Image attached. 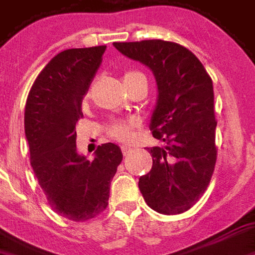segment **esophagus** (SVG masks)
Returning <instances> with one entry per match:
<instances>
[{
    "instance_id": "34e87169",
    "label": "esophagus",
    "mask_w": 255,
    "mask_h": 255,
    "mask_svg": "<svg viewBox=\"0 0 255 255\" xmlns=\"http://www.w3.org/2000/svg\"><path fill=\"white\" fill-rule=\"evenodd\" d=\"M131 147H129V146H127V144H123L122 146V151H123V154L124 155H127L128 153H129V151H131Z\"/></svg>"
}]
</instances>
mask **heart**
<instances>
[{
    "label": "heart",
    "instance_id": "obj_1",
    "mask_svg": "<svg viewBox=\"0 0 255 255\" xmlns=\"http://www.w3.org/2000/svg\"><path fill=\"white\" fill-rule=\"evenodd\" d=\"M139 75H142V73L136 72V71H128V72L123 75V82H128V80L136 78ZM109 132L115 139L127 142V140L131 139V124H128V123H116V124L112 126Z\"/></svg>",
    "mask_w": 255,
    "mask_h": 255
}]
</instances>
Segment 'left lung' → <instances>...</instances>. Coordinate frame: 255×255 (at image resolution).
Wrapping results in <instances>:
<instances>
[{
  "mask_svg": "<svg viewBox=\"0 0 255 255\" xmlns=\"http://www.w3.org/2000/svg\"><path fill=\"white\" fill-rule=\"evenodd\" d=\"M113 46L149 68L158 90L149 127L164 146L147 149L153 166L139 177V190L158 213L187 212L208 188L217 158L212 79L195 54L175 42H115Z\"/></svg>",
  "mask_w": 255,
  "mask_h": 255,
  "instance_id": "1",
  "label": "left lung"
}]
</instances>
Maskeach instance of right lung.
Listing matches in <instances>:
<instances>
[{"instance_id": "1", "label": "right lung", "mask_w": 255, "mask_h": 255, "mask_svg": "<svg viewBox=\"0 0 255 255\" xmlns=\"http://www.w3.org/2000/svg\"><path fill=\"white\" fill-rule=\"evenodd\" d=\"M106 46L58 53L36 76L24 112L31 166L54 212L71 221L94 219L108 206L111 182L123 153L98 146L93 161L79 154L76 123Z\"/></svg>"}]
</instances>
